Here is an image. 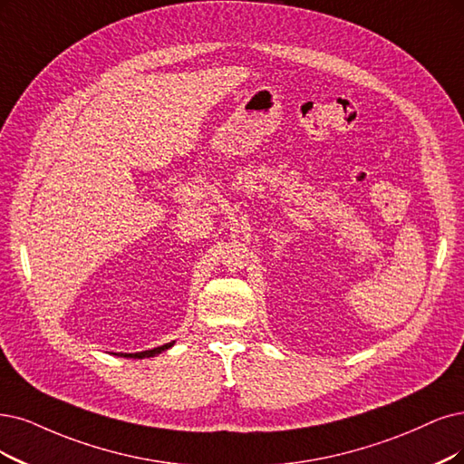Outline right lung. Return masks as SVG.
<instances>
[{"label":"right lung","instance_id":"obj_1","mask_svg":"<svg viewBox=\"0 0 464 464\" xmlns=\"http://www.w3.org/2000/svg\"><path fill=\"white\" fill-rule=\"evenodd\" d=\"M174 344H176V342H169V344H164V346H159V348H152V350H145V352H135V353H122V352H120V353H114V355H118V357H130V359H145V357L159 355V353L169 350Z\"/></svg>","mask_w":464,"mask_h":464}]
</instances>
